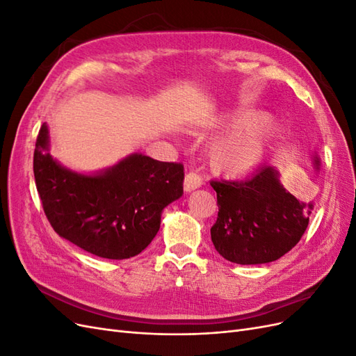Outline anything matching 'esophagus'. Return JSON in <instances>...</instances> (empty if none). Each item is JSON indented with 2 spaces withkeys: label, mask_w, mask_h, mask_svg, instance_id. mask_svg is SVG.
Listing matches in <instances>:
<instances>
[{
  "label": "esophagus",
  "mask_w": 356,
  "mask_h": 356,
  "mask_svg": "<svg viewBox=\"0 0 356 356\" xmlns=\"http://www.w3.org/2000/svg\"><path fill=\"white\" fill-rule=\"evenodd\" d=\"M200 186H202V178H200V175H197L196 172H188V174H187L186 178H184V190H186L187 193H190V191H193V190L199 188Z\"/></svg>",
  "instance_id": "obj_1"
}]
</instances>
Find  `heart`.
<instances>
[{"instance_id": "1", "label": "heart", "mask_w": 356, "mask_h": 356, "mask_svg": "<svg viewBox=\"0 0 356 356\" xmlns=\"http://www.w3.org/2000/svg\"><path fill=\"white\" fill-rule=\"evenodd\" d=\"M272 127L270 118H260L220 138L209 153L212 168L227 175H243L254 169L264 154V144Z\"/></svg>"}]
</instances>
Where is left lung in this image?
<instances>
[{
  "mask_svg": "<svg viewBox=\"0 0 356 356\" xmlns=\"http://www.w3.org/2000/svg\"><path fill=\"white\" fill-rule=\"evenodd\" d=\"M211 186L218 204L211 239L225 260L275 261L293 250L307 229L314 204L301 203L288 193L273 166L258 168L243 181H211Z\"/></svg>",
  "mask_w": 356,
  "mask_h": 356,
  "instance_id": "obj_1",
  "label": "left lung"
}]
</instances>
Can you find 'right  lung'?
Returning <instances> with one entry per match:
<instances>
[{
  "instance_id": "right-lung-1",
  "label": "right lung",
  "mask_w": 356,
  "mask_h": 356,
  "mask_svg": "<svg viewBox=\"0 0 356 356\" xmlns=\"http://www.w3.org/2000/svg\"><path fill=\"white\" fill-rule=\"evenodd\" d=\"M42 124L34 177L46 217L63 239L93 255L123 260L143 252L165 207L182 196L184 166L132 154L99 175H80L51 159Z\"/></svg>"
}]
</instances>
